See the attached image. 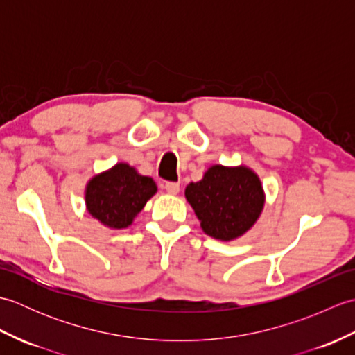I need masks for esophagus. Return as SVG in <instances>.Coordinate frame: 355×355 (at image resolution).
<instances>
[{"instance_id":"esophagus-1","label":"esophagus","mask_w":355,"mask_h":355,"mask_svg":"<svg viewBox=\"0 0 355 355\" xmlns=\"http://www.w3.org/2000/svg\"><path fill=\"white\" fill-rule=\"evenodd\" d=\"M164 189L171 195H177L180 192V184L175 182H166L164 183Z\"/></svg>"}]
</instances>
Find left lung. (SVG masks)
Returning a JSON list of instances; mask_svg holds the SVG:
<instances>
[{"label": "left lung", "mask_w": 355, "mask_h": 355, "mask_svg": "<svg viewBox=\"0 0 355 355\" xmlns=\"http://www.w3.org/2000/svg\"><path fill=\"white\" fill-rule=\"evenodd\" d=\"M184 193L201 221V229L221 241L244 235L263 207L262 184L245 166L215 164L200 182L187 184Z\"/></svg>", "instance_id": "left-lung-1"}]
</instances>
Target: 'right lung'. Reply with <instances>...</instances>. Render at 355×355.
Returning <instances> with one entry per match:
<instances>
[{
  "instance_id": "obj_1",
  "label": "right lung",
  "mask_w": 355,
  "mask_h": 355,
  "mask_svg": "<svg viewBox=\"0 0 355 355\" xmlns=\"http://www.w3.org/2000/svg\"><path fill=\"white\" fill-rule=\"evenodd\" d=\"M155 192L153 178L140 175L130 164L119 163L89 180L85 202L97 221L111 229H125Z\"/></svg>"
}]
</instances>
